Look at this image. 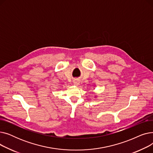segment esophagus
<instances>
[{
  "instance_id": "obj_1",
  "label": "esophagus",
  "mask_w": 153,
  "mask_h": 153,
  "mask_svg": "<svg viewBox=\"0 0 153 153\" xmlns=\"http://www.w3.org/2000/svg\"><path fill=\"white\" fill-rule=\"evenodd\" d=\"M74 84L75 85H78L79 84V81H77V80H75V81H74Z\"/></svg>"
}]
</instances>
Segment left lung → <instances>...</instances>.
I'll return each mask as SVG.
<instances>
[{"label": "left lung", "instance_id": "1", "mask_svg": "<svg viewBox=\"0 0 153 153\" xmlns=\"http://www.w3.org/2000/svg\"><path fill=\"white\" fill-rule=\"evenodd\" d=\"M95 97H96V96H95Z\"/></svg>", "mask_w": 153, "mask_h": 153}]
</instances>
